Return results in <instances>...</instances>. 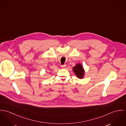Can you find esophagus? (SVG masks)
Returning <instances> with one entry per match:
<instances>
[{
    "label": "esophagus",
    "instance_id": "esophagus-1",
    "mask_svg": "<svg viewBox=\"0 0 126 126\" xmlns=\"http://www.w3.org/2000/svg\"><path fill=\"white\" fill-rule=\"evenodd\" d=\"M66 67V65H61V68L63 69H65Z\"/></svg>",
    "mask_w": 126,
    "mask_h": 126
}]
</instances>
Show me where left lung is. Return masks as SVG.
<instances>
[{
	"label": "left lung",
	"mask_w": 126,
	"mask_h": 126,
	"mask_svg": "<svg viewBox=\"0 0 126 126\" xmlns=\"http://www.w3.org/2000/svg\"><path fill=\"white\" fill-rule=\"evenodd\" d=\"M72 70L79 79H83L84 75V70L83 66L80 63L77 64L73 68Z\"/></svg>",
	"instance_id": "1"
}]
</instances>
